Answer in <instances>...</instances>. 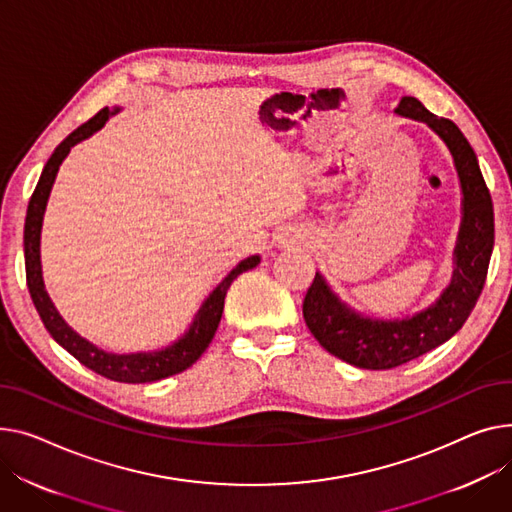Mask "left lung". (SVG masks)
Segmentation results:
<instances>
[{"mask_svg":"<svg viewBox=\"0 0 512 512\" xmlns=\"http://www.w3.org/2000/svg\"><path fill=\"white\" fill-rule=\"evenodd\" d=\"M395 111L428 123L449 146L463 189V224L451 286L434 306L412 319L372 321L358 317L337 300L321 274H315L302 302L306 327L329 354L366 370L401 366L453 337L482 294L494 247L492 197L478 158L461 129L451 119L432 115L414 96H403Z\"/></svg>","mask_w":512,"mask_h":512,"instance_id":"left-lung-1","label":"left lung"}]
</instances>
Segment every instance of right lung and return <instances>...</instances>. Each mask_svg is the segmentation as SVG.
Listing matches in <instances>:
<instances>
[{
  "instance_id": "right-lung-1",
  "label": "right lung",
  "mask_w": 512,
  "mask_h": 512,
  "mask_svg": "<svg viewBox=\"0 0 512 512\" xmlns=\"http://www.w3.org/2000/svg\"><path fill=\"white\" fill-rule=\"evenodd\" d=\"M113 113H117V109L115 111H109V109L98 111L92 119H88L86 123H82L78 129H74L70 135H67V138L55 148L51 158L47 160L43 173H41V179L37 183V189H34V193L30 197L28 212H26V224H24L26 284H28L30 298H32L34 306H37V313H39L43 325L47 327V331L51 333L55 342L70 352L78 362H82L84 366H88L90 370L100 374V377L111 379V381L152 383V381L173 377V374L187 370L203 352H206V348L210 346L212 337L218 329V323H220V317L224 311V298H226V292H228L232 280L238 274H243V271L253 269L259 263V257L255 255V257H249V259L238 263L230 271V274L220 282V286L210 294L206 304L201 306V311L195 317L189 333L183 339H179L175 346H170L166 350L150 352V354H123V356L107 354V352L98 350L96 346H92L90 342H86V339L80 337L74 329L67 327L65 321L55 311L53 302L49 300V296L45 292L43 276H41L39 243H41L43 214H45L47 199H49V193H51L61 160L67 156V152L72 150V146L86 140L88 135H92L96 129L105 125L109 115H113Z\"/></svg>"
}]
</instances>
